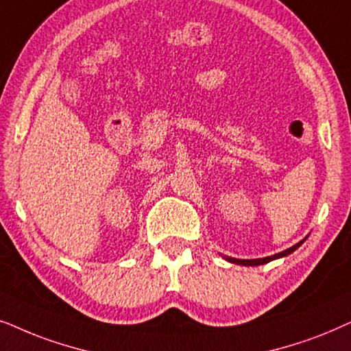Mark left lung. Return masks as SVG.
Masks as SVG:
<instances>
[{
	"mask_svg": "<svg viewBox=\"0 0 351 351\" xmlns=\"http://www.w3.org/2000/svg\"><path fill=\"white\" fill-rule=\"evenodd\" d=\"M305 241V239H303ZM303 241L298 242V244L292 245L291 249H286L284 252H279V254L276 255H271V256H265V258H255V260H239V258H232V256H224L228 261H231V263H236V265H242V266H258V265H265L268 263V261L271 260H276V258H281V256H286L289 254H292L293 250H297L298 247H300L303 244Z\"/></svg>",
	"mask_w": 351,
	"mask_h": 351,
	"instance_id": "1",
	"label": "left lung"
}]
</instances>
